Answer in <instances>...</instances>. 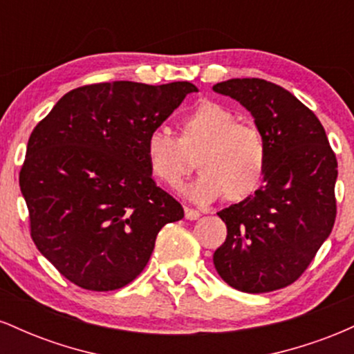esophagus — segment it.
Masks as SVG:
<instances>
[{"label": "esophagus", "instance_id": "esophagus-1", "mask_svg": "<svg viewBox=\"0 0 354 354\" xmlns=\"http://www.w3.org/2000/svg\"><path fill=\"white\" fill-rule=\"evenodd\" d=\"M185 216L186 219H189V221H193V219H198L201 216L200 211L193 209V208H185Z\"/></svg>", "mask_w": 354, "mask_h": 354}]
</instances>
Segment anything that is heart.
<instances>
[{
	"mask_svg": "<svg viewBox=\"0 0 354 354\" xmlns=\"http://www.w3.org/2000/svg\"><path fill=\"white\" fill-rule=\"evenodd\" d=\"M149 171L169 188H178L196 168L201 178L188 189L189 198L211 203L225 194L239 203L261 189L268 171V143L253 123L216 101H203L183 116L178 138L156 128L145 140Z\"/></svg>",
	"mask_w": 354,
	"mask_h": 354,
	"instance_id": "heart-1",
	"label": "heart"
}]
</instances>
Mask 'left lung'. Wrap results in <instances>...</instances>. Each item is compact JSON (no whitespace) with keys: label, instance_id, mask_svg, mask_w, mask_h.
<instances>
[{"label":"left lung","instance_id":"1","mask_svg":"<svg viewBox=\"0 0 354 354\" xmlns=\"http://www.w3.org/2000/svg\"><path fill=\"white\" fill-rule=\"evenodd\" d=\"M213 89L239 101L268 143L265 185L218 213L228 236L214 251V268L243 293L281 290L306 271L335 225L336 154L315 113L288 89L259 78Z\"/></svg>","mask_w":354,"mask_h":354}]
</instances>
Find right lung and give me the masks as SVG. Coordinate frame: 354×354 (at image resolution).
Segmentation results:
<instances>
[{"mask_svg":"<svg viewBox=\"0 0 354 354\" xmlns=\"http://www.w3.org/2000/svg\"><path fill=\"white\" fill-rule=\"evenodd\" d=\"M194 91L188 81L86 84L36 124L19 171L30 233L76 286L113 291L131 283L160 230L185 216L151 178L145 140Z\"/></svg>","mask_w":354,"mask_h":354,"instance_id":"obj_1","label":"right lung"}]
</instances>
